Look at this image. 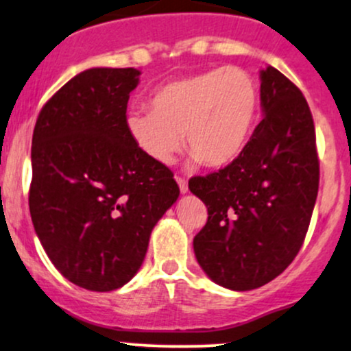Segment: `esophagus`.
<instances>
[{"label": "esophagus", "instance_id": "1", "mask_svg": "<svg viewBox=\"0 0 351 351\" xmlns=\"http://www.w3.org/2000/svg\"><path fill=\"white\" fill-rule=\"evenodd\" d=\"M176 183H178L180 191H182L183 195L188 193V182H186V180H184V178H176Z\"/></svg>", "mask_w": 351, "mask_h": 351}]
</instances>
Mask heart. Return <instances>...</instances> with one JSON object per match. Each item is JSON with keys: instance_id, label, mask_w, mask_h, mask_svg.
I'll return each mask as SVG.
<instances>
[{"instance_id": "obj_1", "label": "heart", "mask_w": 351, "mask_h": 351, "mask_svg": "<svg viewBox=\"0 0 351 351\" xmlns=\"http://www.w3.org/2000/svg\"><path fill=\"white\" fill-rule=\"evenodd\" d=\"M260 90L241 68H218L173 80L152 96V110L126 114L128 136L153 163L168 167L184 145L191 163L225 167L243 152L255 128Z\"/></svg>"}]
</instances>
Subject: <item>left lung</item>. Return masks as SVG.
Wrapping results in <instances>:
<instances>
[{"instance_id":"1","label":"left lung","mask_w":351,"mask_h":351,"mask_svg":"<svg viewBox=\"0 0 351 351\" xmlns=\"http://www.w3.org/2000/svg\"><path fill=\"white\" fill-rule=\"evenodd\" d=\"M263 119L243 152L188 188L208 208L198 265L223 288L248 291L285 271L302 248L318 195L315 125L305 96L276 68L260 71Z\"/></svg>"}]
</instances>
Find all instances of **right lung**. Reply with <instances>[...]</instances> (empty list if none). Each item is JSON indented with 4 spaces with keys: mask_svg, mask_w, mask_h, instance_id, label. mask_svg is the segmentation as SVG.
Returning <instances> with one entry per match:
<instances>
[{
    "mask_svg": "<svg viewBox=\"0 0 351 351\" xmlns=\"http://www.w3.org/2000/svg\"><path fill=\"white\" fill-rule=\"evenodd\" d=\"M140 69L90 68L58 90L33 132L29 213L58 271L84 290L121 288L140 269L158 219L178 199L167 167L126 132Z\"/></svg>",
    "mask_w": 351,
    "mask_h": 351,
    "instance_id": "add662e5",
    "label": "right lung"
}]
</instances>
